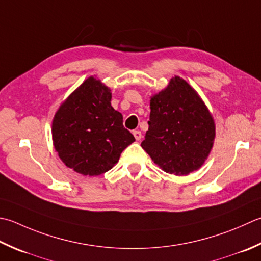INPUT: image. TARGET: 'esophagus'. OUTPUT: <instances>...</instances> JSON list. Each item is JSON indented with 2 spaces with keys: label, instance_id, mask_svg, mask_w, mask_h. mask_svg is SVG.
<instances>
[{
  "label": "esophagus",
  "instance_id": "34e87169",
  "mask_svg": "<svg viewBox=\"0 0 261 261\" xmlns=\"http://www.w3.org/2000/svg\"><path fill=\"white\" fill-rule=\"evenodd\" d=\"M132 134H134V136H135V138H136V140H138V141H139V140L141 139V137H142V135H141V132H140L139 130H136V131H134V132H132Z\"/></svg>",
  "mask_w": 261,
  "mask_h": 261
}]
</instances>
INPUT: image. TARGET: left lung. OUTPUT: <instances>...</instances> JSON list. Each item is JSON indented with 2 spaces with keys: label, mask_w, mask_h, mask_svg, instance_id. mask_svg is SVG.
Masks as SVG:
<instances>
[{
  "label": "left lung",
  "mask_w": 261,
  "mask_h": 261,
  "mask_svg": "<svg viewBox=\"0 0 261 261\" xmlns=\"http://www.w3.org/2000/svg\"><path fill=\"white\" fill-rule=\"evenodd\" d=\"M148 124L141 147L170 174L188 175L199 170L213 149L216 125L211 111L178 75L150 97Z\"/></svg>",
  "instance_id": "obj_1"
}]
</instances>
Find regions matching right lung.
I'll return each instance as SVG.
<instances>
[{
	"instance_id": "1",
	"label": "right lung",
	"mask_w": 261,
	"mask_h": 261,
	"mask_svg": "<svg viewBox=\"0 0 261 261\" xmlns=\"http://www.w3.org/2000/svg\"><path fill=\"white\" fill-rule=\"evenodd\" d=\"M111 99L109 87L90 75L66 97L53 117L55 150L65 166L81 175L110 171L136 140Z\"/></svg>"
}]
</instances>
